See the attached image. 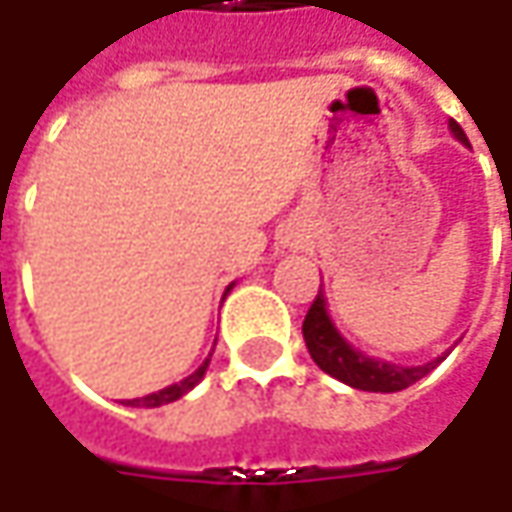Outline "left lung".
Masks as SVG:
<instances>
[{
  "mask_svg": "<svg viewBox=\"0 0 512 512\" xmlns=\"http://www.w3.org/2000/svg\"><path fill=\"white\" fill-rule=\"evenodd\" d=\"M450 130L453 136L467 145V136L459 122L450 119ZM302 333H305V344L310 350V359L319 364L325 370L327 376L339 379V382L350 384L356 390H367V393H396V390H404L410 384H416L422 376H427L436 362L419 364V367H402V364L382 362V359H370L359 353L353 344H347L342 339V333L336 330V325L330 322L327 316V302L322 287L313 299V305L307 310L305 322H302Z\"/></svg>",
  "mask_w": 512,
  "mask_h": 512,
  "instance_id": "8db88e82",
  "label": "left lung"
}]
</instances>
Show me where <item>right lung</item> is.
I'll return each mask as SVG.
<instances>
[{
    "instance_id": "add662e5",
    "label": "right lung",
    "mask_w": 512,
    "mask_h": 512,
    "mask_svg": "<svg viewBox=\"0 0 512 512\" xmlns=\"http://www.w3.org/2000/svg\"><path fill=\"white\" fill-rule=\"evenodd\" d=\"M233 290V285L227 287L225 290V296ZM213 356V353H210ZM210 356H207L205 362H202V367L196 370V373H190L187 379H182V382H176V384H170V387H165V390H159V393H150V396H142V399H128V407H162V404H170V402H176V399H182L185 396L187 390H193L196 384L202 382V376H205V370H207V364H210Z\"/></svg>"
}]
</instances>
